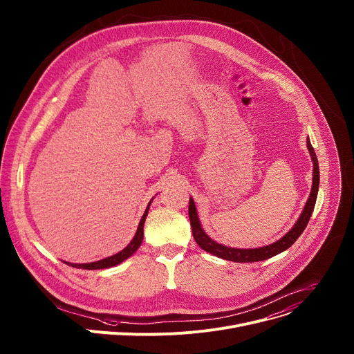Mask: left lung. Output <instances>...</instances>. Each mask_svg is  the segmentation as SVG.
I'll return each instance as SVG.
<instances>
[{
  "mask_svg": "<svg viewBox=\"0 0 354 354\" xmlns=\"http://www.w3.org/2000/svg\"><path fill=\"white\" fill-rule=\"evenodd\" d=\"M308 142V149L310 152L312 156V162H313V185H312V191L309 195L308 202H306L301 215L299 216L297 222L295 223V226L285 234L283 238H280L277 242L263 246V248H256V249H236V248H227L223 246L218 242H215L214 239H210L207 234L205 233V230L201 226L199 218H198V212H196V206L194 199H189V221H191V226H192V234L196 241V243L206 250L207 253H212L214 256L226 259V261H232V262H239V263H249V262H259V261H265V259L273 257L274 254H279L283 250L289 249L296 239L300 236L301 232L304 230V227L308 226L309 219L312 216V212L315 209V203H316V198H317V191H319V162H317V156L315 153V149L310 144V140H306Z\"/></svg>",
  "mask_w": 354,
  "mask_h": 354,
  "instance_id": "left-lung-1",
  "label": "left lung"
}]
</instances>
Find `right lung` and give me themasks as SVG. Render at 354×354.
Wrapping results in <instances>:
<instances>
[{
  "label": "right lung",
  "mask_w": 354,
  "mask_h": 354,
  "mask_svg": "<svg viewBox=\"0 0 354 354\" xmlns=\"http://www.w3.org/2000/svg\"><path fill=\"white\" fill-rule=\"evenodd\" d=\"M152 202V201H151ZM151 202L145 210V214L142 215V218H140V222L138 225V229H136V233L133 239L131 241V243L122 249L121 252H118L116 254L113 256H109V257H105V259H101V261L98 262H92V263H68L65 262L66 265L73 266V268H78V269H88V270H97V269H106V268H112V266H116L122 263L124 261H127V259L129 256H132L138 248L142 245V241H144V223H145V219L148 216V210H149V206H151Z\"/></svg>",
  "instance_id": "obj_1"
}]
</instances>
